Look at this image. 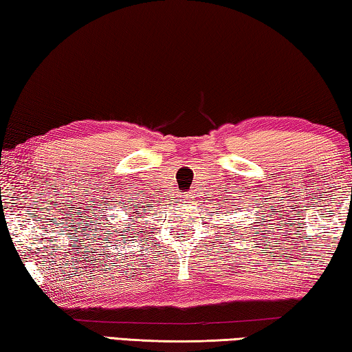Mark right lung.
<instances>
[{
  "label": "right lung",
  "mask_w": 352,
  "mask_h": 352,
  "mask_svg": "<svg viewBox=\"0 0 352 352\" xmlns=\"http://www.w3.org/2000/svg\"><path fill=\"white\" fill-rule=\"evenodd\" d=\"M138 212H140V211H136V212H135V214H138ZM136 219H138V217H136Z\"/></svg>",
  "instance_id": "add662e5"
}]
</instances>
